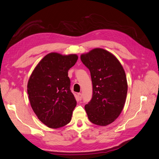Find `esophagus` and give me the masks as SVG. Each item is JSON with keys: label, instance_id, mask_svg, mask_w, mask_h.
<instances>
[{"label": "esophagus", "instance_id": "1", "mask_svg": "<svg viewBox=\"0 0 159 159\" xmlns=\"http://www.w3.org/2000/svg\"><path fill=\"white\" fill-rule=\"evenodd\" d=\"M78 99L80 101L81 100V99H82V95H81V93H78Z\"/></svg>", "mask_w": 159, "mask_h": 159}]
</instances>
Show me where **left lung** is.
Masks as SVG:
<instances>
[{"label":"left lung","mask_w":159,"mask_h":159,"mask_svg":"<svg viewBox=\"0 0 159 159\" xmlns=\"http://www.w3.org/2000/svg\"><path fill=\"white\" fill-rule=\"evenodd\" d=\"M89 70L93 95L85 105L89 121L100 126L113 123L123 109L127 93L125 72L117 57L102 48H95L81 55Z\"/></svg>","instance_id":"left-lung-1"}]
</instances>
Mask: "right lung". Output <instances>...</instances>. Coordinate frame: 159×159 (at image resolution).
I'll return each instance as SVG.
<instances>
[{
  "mask_svg": "<svg viewBox=\"0 0 159 159\" xmlns=\"http://www.w3.org/2000/svg\"><path fill=\"white\" fill-rule=\"evenodd\" d=\"M78 59L76 54L50 53L38 64L28 80L31 107L40 121L50 128L64 127L71 121L77 102L71 92L68 72Z\"/></svg>",
  "mask_w": 159,
  "mask_h": 159,
  "instance_id": "add662e5",
  "label": "right lung"
}]
</instances>
